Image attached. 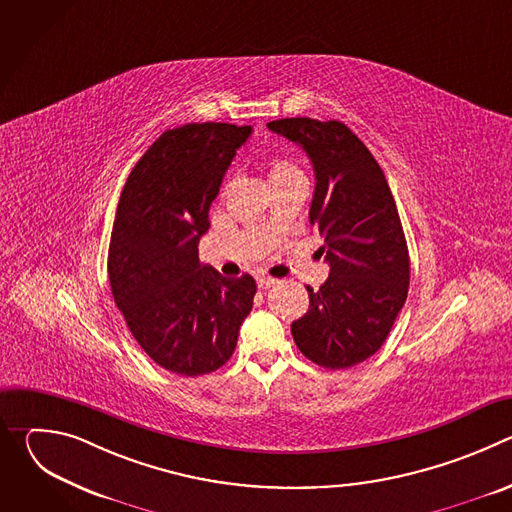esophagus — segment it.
<instances>
[{
    "label": "esophagus",
    "mask_w": 512,
    "mask_h": 512,
    "mask_svg": "<svg viewBox=\"0 0 512 512\" xmlns=\"http://www.w3.org/2000/svg\"><path fill=\"white\" fill-rule=\"evenodd\" d=\"M277 283V279H273V277H259L257 279V285H259V289H267V287H271V285H275Z\"/></svg>",
    "instance_id": "34e87169"
}]
</instances>
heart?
Masks as SVG:
<instances>
[{
	"label": "heart",
	"instance_id": "heart-1",
	"mask_svg": "<svg viewBox=\"0 0 512 512\" xmlns=\"http://www.w3.org/2000/svg\"><path fill=\"white\" fill-rule=\"evenodd\" d=\"M302 172L300 168L287 160V158H275L269 166V182H279V180H289V178H300Z\"/></svg>",
	"mask_w": 512,
	"mask_h": 512
}]
</instances>
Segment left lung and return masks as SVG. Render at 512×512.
<instances>
[{"instance_id": "obj_1", "label": "left lung", "mask_w": 512, "mask_h": 512, "mask_svg": "<svg viewBox=\"0 0 512 512\" xmlns=\"http://www.w3.org/2000/svg\"><path fill=\"white\" fill-rule=\"evenodd\" d=\"M308 154L316 188L310 223L330 265L310 308L291 324L300 352L324 369H350L387 340L409 289V251L387 178L344 123L291 117L267 123Z\"/></svg>"}]
</instances>
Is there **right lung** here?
Here are the masks:
<instances>
[{
	"mask_svg": "<svg viewBox=\"0 0 512 512\" xmlns=\"http://www.w3.org/2000/svg\"><path fill=\"white\" fill-rule=\"evenodd\" d=\"M251 125L164 131L131 170L115 212L109 283L133 338L162 369L198 377L233 356L257 291L198 259L208 210Z\"/></svg>",
	"mask_w": 512,
	"mask_h": 512,
	"instance_id": "add662e5",
	"label": "right lung"
}]
</instances>
